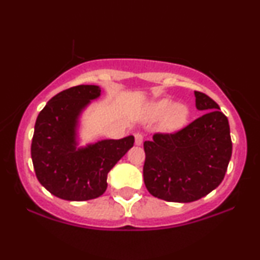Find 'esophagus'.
I'll return each instance as SVG.
<instances>
[{
    "label": "esophagus",
    "instance_id": "34e87169",
    "mask_svg": "<svg viewBox=\"0 0 260 260\" xmlns=\"http://www.w3.org/2000/svg\"><path fill=\"white\" fill-rule=\"evenodd\" d=\"M134 138H136V144L137 145H142L143 140H144V134L143 133H136L134 134Z\"/></svg>",
    "mask_w": 260,
    "mask_h": 260
}]
</instances>
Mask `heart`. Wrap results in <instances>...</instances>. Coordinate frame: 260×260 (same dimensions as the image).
<instances>
[{
	"instance_id": "heart-1",
	"label": "heart",
	"mask_w": 260,
	"mask_h": 260,
	"mask_svg": "<svg viewBox=\"0 0 260 260\" xmlns=\"http://www.w3.org/2000/svg\"><path fill=\"white\" fill-rule=\"evenodd\" d=\"M164 118V129L174 132L181 129L187 123L189 117V109L183 104H176L170 99H161L148 106V117L150 120H159Z\"/></svg>"
}]
</instances>
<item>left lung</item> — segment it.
Returning <instances> with one entry per match:
<instances>
[{
	"instance_id": "left-lung-1",
	"label": "left lung",
	"mask_w": 260,
	"mask_h": 260,
	"mask_svg": "<svg viewBox=\"0 0 260 260\" xmlns=\"http://www.w3.org/2000/svg\"><path fill=\"white\" fill-rule=\"evenodd\" d=\"M204 111L175 133H155L144 142L143 176L147 189L166 202L189 203L221 183L232 154L229 120L211 98L194 91Z\"/></svg>"
}]
</instances>
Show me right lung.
Masks as SVG:
<instances>
[{
    "instance_id": "right-lung-1",
    "label": "right lung",
    "mask_w": 260,
    "mask_h": 260,
    "mask_svg": "<svg viewBox=\"0 0 260 260\" xmlns=\"http://www.w3.org/2000/svg\"><path fill=\"white\" fill-rule=\"evenodd\" d=\"M98 85H77L58 92L39 113L31 140V160L39 182L64 201L95 199L107 188V174L133 147L134 137L105 139L77 148L83 109L100 96Z\"/></svg>"
}]
</instances>
